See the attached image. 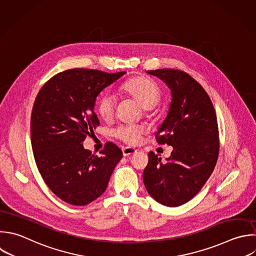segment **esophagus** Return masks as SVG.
I'll return each mask as SVG.
<instances>
[{"instance_id": "1", "label": "esophagus", "mask_w": 256, "mask_h": 256, "mask_svg": "<svg viewBox=\"0 0 256 256\" xmlns=\"http://www.w3.org/2000/svg\"><path fill=\"white\" fill-rule=\"evenodd\" d=\"M122 151H123V155L125 157H129V156H131V155H133V154H135L137 152L136 149L131 148V147H125V148L122 149Z\"/></svg>"}]
</instances>
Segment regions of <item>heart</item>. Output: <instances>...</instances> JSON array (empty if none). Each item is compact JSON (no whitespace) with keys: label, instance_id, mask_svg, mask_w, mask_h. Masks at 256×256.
<instances>
[{"label":"heart","instance_id":"heart-1","mask_svg":"<svg viewBox=\"0 0 256 256\" xmlns=\"http://www.w3.org/2000/svg\"><path fill=\"white\" fill-rule=\"evenodd\" d=\"M120 93L128 98L137 101L146 113L152 111L161 101L162 92L159 86L146 77L132 78L120 86ZM116 109V98L110 93H102L97 100V111L104 120H110ZM143 129L136 125H121L114 131L119 140L128 145H137L140 142Z\"/></svg>","mask_w":256,"mask_h":256}]
</instances>
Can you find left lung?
Returning <instances> with one entry per match:
<instances>
[{
	"mask_svg": "<svg viewBox=\"0 0 256 256\" xmlns=\"http://www.w3.org/2000/svg\"><path fill=\"white\" fill-rule=\"evenodd\" d=\"M147 73L171 90L167 117L155 137L158 144L171 145L173 151L166 163L149 152L143 181L157 202L176 207L192 199L213 172L219 153L216 114L206 91L186 72L158 69Z\"/></svg>",
	"mask_w": 256,
	"mask_h": 256,
	"instance_id": "8db88e82",
	"label": "left lung"
}]
</instances>
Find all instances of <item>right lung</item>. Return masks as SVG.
<instances>
[{"label": "right lung", "mask_w": 256, "mask_h": 256, "mask_svg": "<svg viewBox=\"0 0 256 256\" xmlns=\"http://www.w3.org/2000/svg\"><path fill=\"white\" fill-rule=\"evenodd\" d=\"M125 73L66 70L47 81L36 97L31 115L34 158L50 190L69 204L84 206L102 195L123 157L112 142L101 156L82 143L100 124L94 112L97 96Z\"/></svg>", "instance_id": "right-lung-1"}]
</instances>
